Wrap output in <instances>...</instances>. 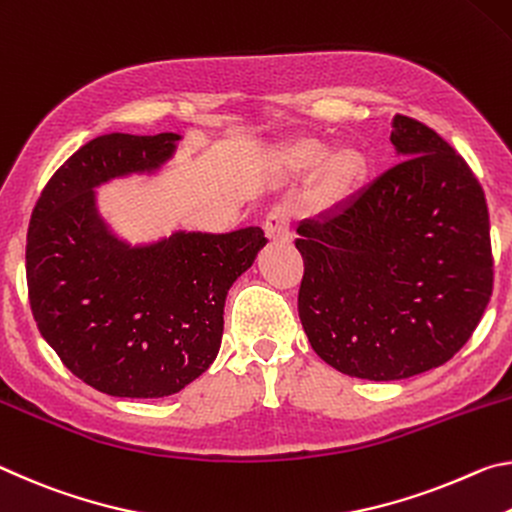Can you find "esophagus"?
<instances>
[{
  "label": "esophagus",
  "instance_id": "34e87169",
  "mask_svg": "<svg viewBox=\"0 0 512 512\" xmlns=\"http://www.w3.org/2000/svg\"><path fill=\"white\" fill-rule=\"evenodd\" d=\"M265 233L272 242L290 240V208L274 206L265 217Z\"/></svg>",
  "mask_w": 512,
  "mask_h": 512
}]
</instances>
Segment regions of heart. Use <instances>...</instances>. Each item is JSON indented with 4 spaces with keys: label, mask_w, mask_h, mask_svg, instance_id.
<instances>
[{
    "label": "heart",
    "mask_w": 512,
    "mask_h": 512,
    "mask_svg": "<svg viewBox=\"0 0 512 512\" xmlns=\"http://www.w3.org/2000/svg\"><path fill=\"white\" fill-rule=\"evenodd\" d=\"M326 153H329V149L320 140H301L297 145H292L286 154V167L290 172H306L320 163ZM363 177L365 156L356 152V149H338V152L324 159L322 188L333 199H342L349 192H354Z\"/></svg>",
    "instance_id": "heart-1"
}]
</instances>
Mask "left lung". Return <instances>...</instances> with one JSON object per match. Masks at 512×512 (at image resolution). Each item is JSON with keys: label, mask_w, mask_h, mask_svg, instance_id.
<instances>
[{"label": "left lung", "mask_w": 512, "mask_h": 512, "mask_svg": "<svg viewBox=\"0 0 512 512\" xmlns=\"http://www.w3.org/2000/svg\"><path fill=\"white\" fill-rule=\"evenodd\" d=\"M390 142L399 163L299 222L295 240L308 342L324 363L367 381L445 365L492 295L488 204L469 165L413 117H392Z\"/></svg>", "instance_id": "left-lung-1"}]
</instances>
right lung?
Masks as SVG:
<instances>
[{"instance_id": "obj_1", "label": "right lung", "mask_w": 512, "mask_h": 512, "mask_svg": "<svg viewBox=\"0 0 512 512\" xmlns=\"http://www.w3.org/2000/svg\"><path fill=\"white\" fill-rule=\"evenodd\" d=\"M181 138L90 140L58 167L31 215L27 283L38 329L67 370L111 397H170L204 374L222 345L226 295L267 245L261 226L179 229L136 245L113 229L97 188L154 177Z\"/></svg>"}]
</instances>
